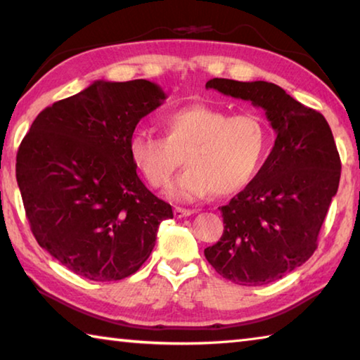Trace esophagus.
Wrapping results in <instances>:
<instances>
[{
	"instance_id": "esophagus-1",
	"label": "esophagus",
	"mask_w": 360,
	"mask_h": 360,
	"mask_svg": "<svg viewBox=\"0 0 360 360\" xmlns=\"http://www.w3.org/2000/svg\"><path fill=\"white\" fill-rule=\"evenodd\" d=\"M174 217H178V219H181V217H187V216H192L193 212H195V210H186V208H179V206H176L174 208Z\"/></svg>"
}]
</instances>
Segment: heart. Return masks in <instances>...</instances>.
I'll use <instances>...</instances> for the list:
<instances>
[{"instance_id":"obj_1","label":"heart","mask_w":360,"mask_h":360,"mask_svg":"<svg viewBox=\"0 0 360 360\" xmlns=\"http://www.w3.org/2000/svg\"><path fill=\"white\" fill-rule=\"evenodd\" d=\"M163 135L136 130L129 139V154L152 187L169 182L167 195L176 202H193L214 192L227 197L243 191L264 167L270 133L259 115H229L221 109L192 105L162 117Z\"/></svg>"}]
</instances>
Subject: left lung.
I'll return each mask as SVG.
<instances>
[{"mask_svg":"<svg viewBox=\"0 0 360 360\" xmlns=\"http://www.w3.org/2000/svg\"><path fill=\"white\" fill-rule=\"evenodd\" d=\"M206 89L264 109L276 139L251 184L219 208L224 233L205 249V257L235 284L273 283L303 265L318 248L340 184L337 144L324 115L276 84L214 77Z\"/></svg>","mask_w":360,"mask_h":360,"instance_id":"obj_1","label":"left lung"}]
</instances>
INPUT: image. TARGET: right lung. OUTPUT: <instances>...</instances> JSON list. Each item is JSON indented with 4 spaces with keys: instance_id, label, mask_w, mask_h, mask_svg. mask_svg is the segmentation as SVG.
Instances as JSON below:
<instances>
[{
    "instance_id": "right-lung-1",
    "label": "right lung",
    "mask_w": 360,
    "mask_h": 360,
    "mask_svg": "<svg viewBox=\"0 0 360 360\" xmlns=\"http://www.w3.org/2000/svg\"><path fill=\"white\" fill-rule=\"evenodd\" d=\"M157 84L95 81L46 108L17 152L15 176L42 249L90 281L139 270L173 210L136 174L129 139L165 101Z\"/></svg>"
}]
</instances>
